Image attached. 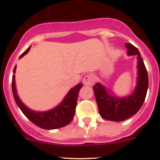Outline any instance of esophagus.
Instances as JSON below:
<instances>
[{
    "label": "esophagus",
    "instance_id": "esophagus-1",
    "mask_svg": "<svg viewBox=\"0 0 160 160\" xmlns=\"http://www.w3.org/2000/svg\"><path fill=\"white\" fill-rule=\"evenodd\" d=\"M95 82V78L92 74L86 75L82 80V83L85 86H92Z\"/></svg>",
    "mask_w": 160,
    "mask_h": 160
}]
</instances>
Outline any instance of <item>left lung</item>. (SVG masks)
<instances>
[{
    "label": "left lung",
    "instance_id": "1",
    "mask_svg": "<svg viewBox=\"0 0 160 160\" xmlns=\"http://www.w3.org/2000/svg\"><path fill=\"white\" fill-rule=\"evenodd\" d=\"M127 55L137 56L136 86L131 94L118 97L100 82L93 86L101 117L104 120L120 122L135 115L141 108L148 89V75L140 52L131 43H126Z\"/></svg>",
    "mask_w": 160,
    "mask_h": 160
}]
</instances>
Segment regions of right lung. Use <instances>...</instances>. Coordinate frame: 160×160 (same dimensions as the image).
<instances>
[{
	"instance_id": "right-lung-1",
	"label": "right lung",
	"mask_w": 160,
	"mask_h": 160,
	"mask_svg": "<svg viewBox=\"0 0 160 160\" xmlns=\"http://www.w3.org/2000/svg\"><path fill=\"white\" fill-rule=\"evenodd\" d=\"M29 47L19 57V58L26 55L30 50ZM16 65L13 69V75L12 78V89L14 99L18 107L20 108L24 115L32 121L37 126L44 129H56L67 126L74 118L78 102V93L82 86V83L80 82L69 90L63 100L58 105L47 111H36L30 109L25 104L22 103L17 94L16 89L15 73Z\"/></svg>"
}]
</instances>
